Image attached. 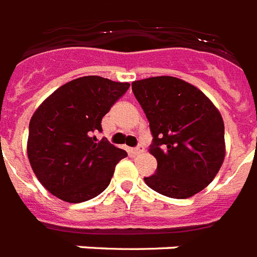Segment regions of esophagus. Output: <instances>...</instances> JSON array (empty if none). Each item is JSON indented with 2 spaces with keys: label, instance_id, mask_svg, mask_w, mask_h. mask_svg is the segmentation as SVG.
Masks as SVG:
<instances>
[{
  "label": "esophagus",
  "instance_id": "34e87169",
  "mask_svg": "<svg viewBox=\"0 0 257 257\" xmlns=\"http://www.w3.org/2000/svg\"><path fill=\"white\" fill-rule=\"evenodd\" d=\"M145 151V147H143V145H138L137 147H134V149L130 150V153L133 154V155H139L141 153H143Z\"/></svg>",
  "mask_w": 257,
  "mask_h": 257
}]
</instances>
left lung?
Here are the masks:
<instances>
[{
  "label": "left lung",
  "instance_id": "left-lung-1",
  "mask_svg": "<svg viewBox=\"0 0 257 257\" xmlns=\"http://www.w3.org/2000/svg\"><path fill=\"white\" fill-rule=\"evenodd\" d=\"M149 119L157 158L146 184L159 194L186 199L206 188L225 155L220 112L195 86L175 77H153L131 83Z\"/></svg>",
  "mask_w": 257,
  "mask_h": 257
}]
</instances>
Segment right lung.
<instances>
[{
  "instance_id": "add662e5",
  "label": "right lung",
  "mask_w": 257,
  "mask_h": 257,
  "mask_svg": "<svg viewBox=\"0 0 257 257\" xmlns=\"http://www.w3.org/2000/svg\"><path fill=\"white\" fill-rule=\"evenodd\" d=\"M130 83L89 75L61 86L33 114L28 157L49 192L69 203H82L103 192L118 162L127 157L102 133V118Z\"/></svg>"
}]
</instances>
